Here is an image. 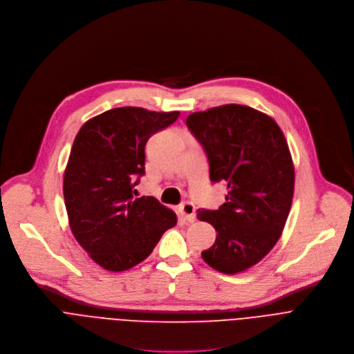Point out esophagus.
<instances>
[{"label":"esophagus","instance_id":"obj_1","mask_svg":"<svg viewBox=\"0 0 354 354\" xmlns=\"http://www.w3.org/2000/svg\"><path fill=\"white\" fill-rule=\"evenodd\" d=\"M180 212H181V215L184 216V219L189 223H192L196 218L195 205L192 202H183L181 206H180Z\"/></svg>","mask_w":354,"mask_h":354}]
</instances>
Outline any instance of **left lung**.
I'll return each instance as SVG.
<instances>
[{
    "mask_svg": "<svg viewBox=\"0 0 354 354\" xmlns=\"http://www.w3.org/2000/svg\"><path fill=\"white\" fill-rule=\"evenodd\" d=\"M203 147L212 183L229 188L216 210L196 218L218 232L202 251L214 269L234 274L258 263L277 243L295 192V166L286 138L274 120L252 107L225 104L185 120Z\"/></svg>",
    "mask_w": 354,
    "mask_h": 354,
    "instance_id": "obj_1",
    "label": "left lung"
}]
</instances>
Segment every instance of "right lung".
<instances>
[{
    "instance_id": "1",
    "label": "right lung",
    "mask_w": 354,
    "mask_h": 354,
    "mask_svg": "<svg viewBox=\"0 0 354 354\" xmlns=\"http://www.w3.org/2000/svg\"><path fill=\"white\" fill-rule=\"evenodd\" d=\"M178 115L111 109L86 121L75 136L62 187L69 227L106 270L122 272L142 262L177 223L174 212L158 199H133L132 192L145 174L148 139Z\"/></svg>"
}]
</instances>
